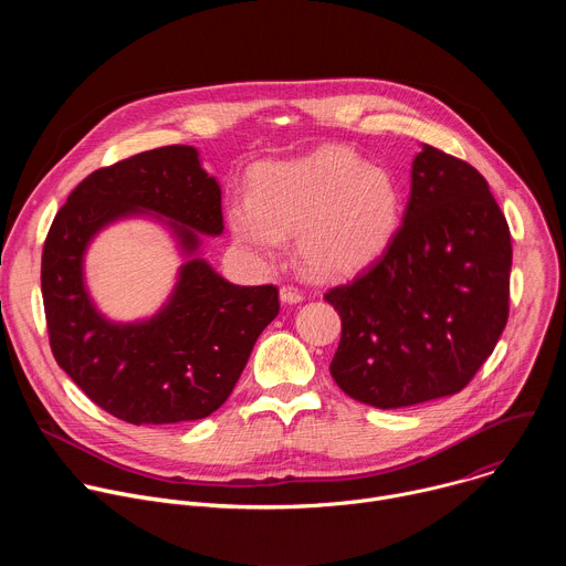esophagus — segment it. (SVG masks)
<instances>
[{
  "mask_svg": "<svg viewBox=\"0 0 566 566\" xmlns=\"http://www.w3.org/2000/svg\"><path fill=\"white\" fill-rule=\"evenodd\" d=\"M280 300L284 304H297V302H302V291L293 284H284V286H280Z\"/></svg>",
  "mask_w": 566,
  "mask_h": 566,
  "instance_id": "34e87169",
  "label": "esophagus"
}]
</instances>
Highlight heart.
<instances>
[{
  "label": "heart",
  "instance_id": "1",
  "mask_svg": "<svg viewBox=\"0 0 566 566\" xmlns=\"http://www.w3.org/2000/svg\"><path fill=\"white\" fill-rule=\"evenodd\" d=\"M398 217L394 177L338 145L258 168L251 199L234 197L228 203L239 244L273 258L284 237L297 234L302 266L319 277L349 275L376 260L394 237Z\"/></svg>",
  "mask_w": 566,
  "mask_h": 566
}]
</instances>
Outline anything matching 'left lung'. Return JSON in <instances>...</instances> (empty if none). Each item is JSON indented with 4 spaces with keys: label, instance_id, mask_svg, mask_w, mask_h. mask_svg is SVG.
Returning <instances> with one entry per match:
<instances>
[{
    "label": "left lung",
    "instance_id": "left-lung-1",
    "mask_svg": "<svg viewBox=\"0 0 566 566\" xmlns=\"http://www.w3.org/2000/svg\"><path fill=\"white\" fill-rule=\"evenodd\" d=\"M511 230L465 160L426 145L385 251L325 293L343 319L329 371L371 408L461 391L493 354L511 308Z\"/></svg>",
    "mask_w": 566,
    "mask_h": 566
}]
</instances>
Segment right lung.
<instances>
[{
    "label": "right lung",
    "instance_id": "1",
    "mask_svg": "<svg viewBox=\"0 0 566 566\" xmlns=\"http://www.w3.org/2000/svg\"><path fill=\"white\" fill-rule=\"evenodd\" d=\"M138 208L177 221L186 251L197 247L190 227L223 230L221 190L190 145L156 147L98 168L73 188L44 239L49 345L71 380L112 417L134 426L197 421L223 406L280 313L277 286H237L203 260H190L156 317L107 322L85 293L83 253L98 228Z\"/></svg>",
    "mask_w": 566,
    "mask_h": 566
}]
</instances>
